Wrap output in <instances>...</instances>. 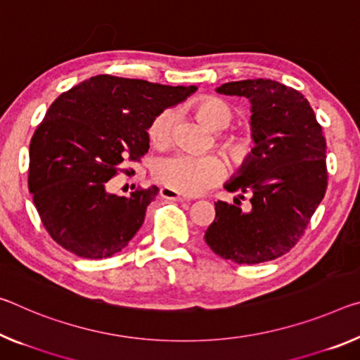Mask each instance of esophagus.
I'll list each match as a JSON object with an SVG mask.
<instances>
[{
	"label": "esophagus",
	"mask_w": 360,
	"mask_h": 360,
	"mask_svg": "<svg viewBox=\"0 0 360 360\" xmlns=\"http://www.w3.org/2000/svg\"><path fill=\"white\" fill-rule=\"evenodd\" d=\"M160 195H162L163 198H167V200H174V202H189V197L181 195V193L174 192L173 189H169V187H162V189H160Z\"/></svg>",
	"instance_id": "1"
}]
</instances>
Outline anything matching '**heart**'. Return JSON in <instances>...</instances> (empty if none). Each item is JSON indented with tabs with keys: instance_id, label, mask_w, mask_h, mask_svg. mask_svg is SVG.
I'll list each match as a JSON object with an SVG mask.
<instances>
[{
	"instance_id": "1",
	"label": "heart",
	"mask_w": 360,
	"mask_h": 360,
	"mask_svg": "<svg viewBox=\"0 0 360 360\" xmlns=\"http://www.w3.org/2000/svg\"><path fill=\"white\" fill-rule=\"evenodd\" d=\"M197 113L210 128L224 129L236 120L237 110L229 102L219 98H203L197 102ZM174 112L165 108L147 128V134L153 146L165 147L173 136ZM221 146L232 157H243L250 152L252 142L242 134L221 136ZM153 176L165 187L184 195H197L211 187L218 186L226 176V165L216 155H195V153L179 152L160 160L153 168Z\"/></svg>"
}]
</instances>
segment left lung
<instances>
[{
    "label": "left lung",
    "instance_id": "1",
    "mask_svg": "<svg viewBox=\"0 0 360 360\" xmlns=\"http://www.w3.org/2000/svg\"><path fill=\"white\" fill-rule=\"evenodd\" d=\"M219 94L252 102L255 147L224 186L252 193V210L216 202L205 242L221 258L259 264L288 253L306 231L327 191V142L300 91L272 79L224 83ZM243 198V195H240Z\"/></svg>",
    "mask_w": 360,
    "mask_h": 360
}]
</instances>
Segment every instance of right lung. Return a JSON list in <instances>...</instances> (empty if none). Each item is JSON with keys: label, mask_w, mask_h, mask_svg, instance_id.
Returning <instances> with one entry per match:
<instances>
[{"label": "right lung", "mask_w": 360, "mask_h": 360, "mask_svg": "<svg viewBox=\"0 0 360 360\" xmlns=\"http://www.w3.org/2000/svg\"><path fill=\"white\" fill-rule=\"evenodd\" d=\"M195 89L98 75L51 104L30 141L28 191L54 242L88 259L127 247L158 189L118 197L107 192V181L124 158L139 162L149 150L152 118Z\"/></svg>", "instance_id": "right-lung-1"}]
</instances>
